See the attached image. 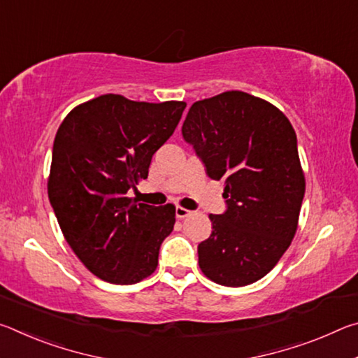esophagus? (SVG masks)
Returning <instances> with one entry per match:
<instances>
[{
  "label": "esophagus",
  "instance_id": "esophagus-1",
  "mask_svg": "<svg viewBox=\"0 0 358 358\" xmlns=\"http://www.w3.org/2000/svg\"><path fill=\"white\" fill-rule=\"evenodd\" d=\"M191 213H192V211L186 210V208H183V207H177V208H175V216H177L178 220H183V217L189 216Z\"/></svg>",
  "mask_w": 358,
  "mask_h": 358
}]
</instances>
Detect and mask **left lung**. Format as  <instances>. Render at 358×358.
<instances>
[{
    "instance_id": "left-lung-1",
    "label": "left lung",
    "mask_w": 358,
    "mask_h": 358,
    "mask_svg": "<svg viewBox=\"0 0 358 358\" xmlns=\"http://www.w3.org/2000/svg\"><path fill=\"white\" fill-rule=\"evenodd\" d=\"M181 134L226 199V211L210 215L199 266L221 286L256 282L289 248L305 196L292 124L270 102L226 92L194 102Z\"/></svg>"
}]
</instances>
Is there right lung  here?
I'll return each mask as SVG.
<instances>
[{"instance_id": "add662e5", "label": "right lung", "mask_w": 358, "mask_h": 358, "mask_svg": "<svg viewBox=\"0 0 358 358\" xmlns=\"http://www.w3.org/2000/svg\"><path fill=\"white\" fill-rule=\"evenodd\" d=\"M185 107L104 94L76 107L58 128L48 199L72 251L101 280L136 284L156 270L175 207L137 205L128 192L148 177Z\"/></svg>"}]
</instances>
